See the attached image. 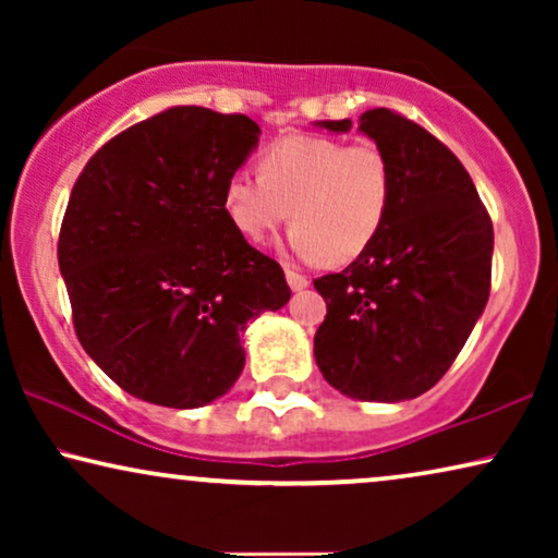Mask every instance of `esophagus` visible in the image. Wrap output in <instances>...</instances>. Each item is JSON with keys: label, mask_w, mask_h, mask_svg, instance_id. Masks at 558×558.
<instances>
[{"label": "esophagus", "mask_w": 558, "mask_h": 558, "mask_svg": "<svg viewBox=\"0 0 558 558\" xmlns=\"http://www.w3.org/2000/svg\"><path fill=\"white\" fill-rule=\"evenodd\" d=\"M287 281L289 287H292V292H302V289L310 287V279L302 277V274H296L294 269H287Z\"/></svg>", "instance_id": "esophagus-1"}]
</instances>
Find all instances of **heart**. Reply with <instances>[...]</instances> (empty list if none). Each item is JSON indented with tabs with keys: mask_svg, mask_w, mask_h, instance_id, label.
I'll return each mask as SVG.
<instances>
[{
	"mask_svg": "<svg viewBox=\"0 0 558 558\" xmlns=\"http://www.w3.org/2000/svg\"><path fill=\"white\" fill-rule=\"evenodd\" d=\"M258 172L239 170L226 180V216L251 243L269 239L292 216L289 248L302 262H353L391 213L393 167L373 142L284 136L264 151Z\"/></svg>",
	"mask_w": 558,
	"mask_h": 558,
	"instance_id": "obj_1",
	"label": "heart"
}]
</instances>
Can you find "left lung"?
Wrapping results in <instances>:
<instances>
[{
	"label": "left lung",
	"instance_id": "obj_1",
	"mask_svg": "<svg viewBox=\"0 0 558 558\" xmlns=\"http://www.w3.org/2000/svg\"><path fill=\"white\" fill-rule=\"evenodd\" d=\"M345 134L353 121H315ZM357 132L386 151L393 203L373 246L340 274L315 279L327 304L315 361L355 401L399 403L445 376L490 296L493 223L475 182L445 144L388 109Z\"/></svg>",
	"mask_w": 558,
	"mask_h": 558
}]
</instances>
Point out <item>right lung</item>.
I'll return each mask as SVG.
<instances>
[{
  "label": "right lung",
  "instance_id": "right-lung-1",
  "mask_svg": "<svg viewBox=\"0 0 558 558\" xmlns=\"http://www.w3.org/2000/svg\"><path fill=\"white\" fill-rule=\"evenodd\" d=\"M258 136L241 113L178 106L113 136L75 182L58 243L75 335L136 399L201 409L226 396L248 323L292 296L223 208Z\"/></svg>",
  "mask_w": 558,
  "mask_h": 558
}]
</instances>
